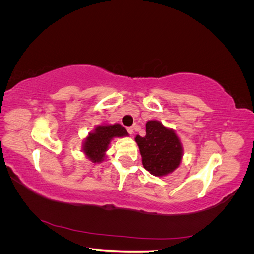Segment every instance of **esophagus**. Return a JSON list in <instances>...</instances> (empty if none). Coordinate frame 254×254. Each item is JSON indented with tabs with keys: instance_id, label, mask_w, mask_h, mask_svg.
<instances>
[{
	"instance_id": "esophagus-1",
	"label": "esophagus",
	"mask_w": 254,
	"mask_h": 254,
	"mask_svg": "<svg viewBox=\"0 0 254 254\" xmlns=\"http://www.w3.org/2000/svg\"><path fill=\"white\" fill-rule=\"evenodd\" d=\"M127 131L129 132V134L132 135L133 132H134V128H133V127H128V128H127Z\"/></svg>"
}]
</instances>
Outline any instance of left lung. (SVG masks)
<instances>
[{
  "instance_id": "1",
  "label": "left lung",
  "mask_w": 254,
  "mask_h": 254,
  "mask_svg": "<svg viewBox=\"0 0 254 254\" xmlns=\"http://www.w3.org/2000/svg\"><path fill=\"white\" fill-rule=\"evenodd\" d=\"M145 170L163 177L178 168L183 156L182 143L176 131L157 120L146 123V135L135 136Z\"/></svg>"
}]
</instances>
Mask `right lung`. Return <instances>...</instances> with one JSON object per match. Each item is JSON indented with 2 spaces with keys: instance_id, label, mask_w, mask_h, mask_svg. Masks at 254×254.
Instances as JSON below:
<instances>
[{
  "instance_id": "1",
  "label": "right lung",
  "mask_w": 254,
  "mask_h": 254,
  "mask_svg": "<svg viewBox=\"0 0 254 254\" xmlns=\"http://www.w3.org/2000/svg\"><path fill=\"white\" fill-rule=\"evenodd\" d=\"M126 129L121 124H103L95 126L82 142V152L91 162L102 163L106 159V152L114 137L128 136Z\"/></svg>"
}]
</instances>
